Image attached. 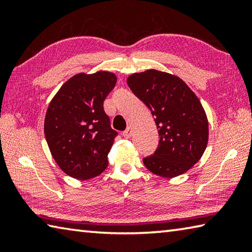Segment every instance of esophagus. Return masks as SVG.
I'll return each mask as SVG.
<instances>
[{"label":"esophagus","instance_id":"1","mask_svg":"<svg viewBox=\"0 0 252 252\" xmlns=\"http://www.w3.org/2000/svg\"><path fill=\"white\" fill-rule=\"evenodd\" d=\"M131 135H132V126H130L126 127V130L125 132H123V136L126 139H129V138H131Z\"/></svg>","mask_w":252,"mask_h":252}]
</instances>
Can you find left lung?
Wrapping results in <instances>:
<instances>
[{
	"label": "left lung",
	"mask_w": 252,
	"mask_h": 252,
	"mask_svg": "<svg viewBox=\"0 0 252 252\" xmlns=\"http://www.w3.org/2000/svg\"><path fill=\"white\" fill-rule=\"evenodd\" d=\"M131 91L150 109L159 132V146L143 159L146 168L174 178L201 159L209 139V123L201 102L179 76L158 70L131 74Z\"/></svg>",
	"instance_id": "obj_1"
}]
</instances>
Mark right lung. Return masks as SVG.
<instances>
[{"instance_id": "obj_1", "label": "right lung", "mask_w": 252, "mask_h": 252, "mask_svg": "<svg viewBox=\"0 0 252 252\" xmlns=\"http://www.w3.org/2000/svg\"><path fill=\"white\" fill-rule=\"evenodd\" d=\"M116 83L112 72L79 73L51 100L44 134L53 159L67 176L88 180L108 167V153L118 132L111 127L103 102Z\"/></svg>"}]
</instances>
